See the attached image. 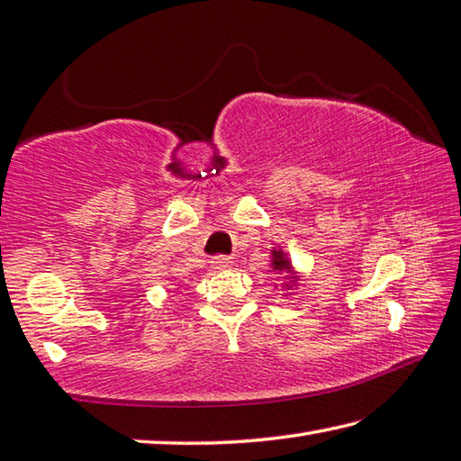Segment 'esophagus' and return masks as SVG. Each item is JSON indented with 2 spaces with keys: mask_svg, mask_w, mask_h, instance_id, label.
Here are the masks:
<instances>
[{
  "mask_svg": "<svg viewBox=\"0 0 461 461\" xmlns=\"http://www.w3.org/2000/svg\"><path fill=\"white\" fill-rule=\"evenodd\" d=\"M233 266V259L228 256H215L212 259V267L218 269V272H223V269H230Z\"/></svg>",
  "mask_w": 461,
  "mask_h": 461,
  "instance_id": "34e87169",
  "label": "esophagus"
}]
</instances>
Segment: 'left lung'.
I'll return each mask as SVG.
<instances>
[{"mask_svg":"<svg viewBox=\"0 0 461 461\" xmlns=\"http://www.w3.org/2000/svg\"><path fill=\"white\" fill-rule=\"evenodd\" d=\"M272 272L284 274L287 290H290L292 285H295L297 279H300V276H295V272H294L292 261L285 258V254H284L282 249H272Z\"/></svg>","mask_w":461,"mask_h":461,"instance_id":"obj_1","label":"left lung"}]
</instances>
